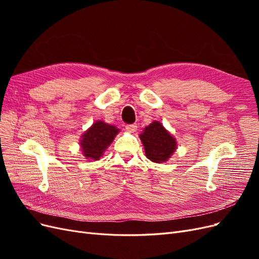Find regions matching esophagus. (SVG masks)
Returning a JSON list of instances; mask_svg holds the SVG:
<instances>
[{"mask_svg": "<svg viewBox=\"0 0 259 259\" xmlns=\"http://www.w3.org/2000/svg\"><path fill=\"white\" fill-rule=\"evenodd\" d=\"M125 128H126V131L128 133H135L137 131V125L136 124H131V125H126L125 126Z\"/></svg>", "mask_w": 259, "mask_h": 259, "instance_id": "esophagus-1", "label": "esophagus"}]
</instances>
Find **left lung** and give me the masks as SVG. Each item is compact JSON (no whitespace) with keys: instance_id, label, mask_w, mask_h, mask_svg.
Segmentation results:
<instances>
[{"instance_id":"obj_1","label":"left lung","mask_w":259,"mask_h":259,"mask_svg":"<svg viewBox=\"0 0 259 259\" xmlns=\"http://www.w3.org/2000/svg\"><path fill=\"white\" fill-rule=\"evenodd\" d=\"M139 138L146 156L154 163L167 162L177 149L176 138L159 121H153L146 126Z\"/></svg>"}]
</instances>
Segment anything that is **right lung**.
I'll use <instances>...</instances> for the list:
<instances>
[{"instance_id": "right-lung-1", "label": "right lung", "mask_w": 259, "mask_h": 259, "mask_svg": "<svg viewBox=\"0 0 259 259\" xmlns=\"http://www.w3.org/2000/svg\"><path fill=\"white\" fill-rule=\"evenodd\" d=\"M119 133L120 130L114 125L95 121L81 136L79 144L83 156L90 161H98Z\"/></svg>"}]
</instances>
